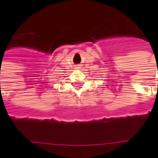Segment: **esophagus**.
<instances>
[{
  "mask_svg": "<svg viewBox=\"0 0 158 158\" xmlns=\"http://www.w3.org/2000/svg\"><path fill=\"white\" fill-rule=\"evenodd\" d=\"M79 65H78V67H79ZM77 69H79V68H77Z\"/></svg>",
  "mask_w": 158,
  "mask_h": 158,
  "instance_id": "34e87169",
  "label": "esophagus"
}]
</instances>
